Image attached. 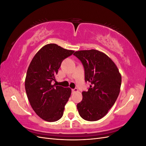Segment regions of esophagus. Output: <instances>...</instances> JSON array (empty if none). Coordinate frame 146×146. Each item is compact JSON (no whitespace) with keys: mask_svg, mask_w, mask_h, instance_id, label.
Returning a JSON list of instances; mask_svg holds the SVG:
<instances>
[{"mask_svg":"<svg viewBox=\"0 0 146 146\" xmlns=\"http://www.w3.org/2000/svg\"><path fill=\"white\" fill-rule=\"evenodd\" d=\"M77 91H78L77 88H74V89L72 90V92H73V93H74V92H77Z\"/></svg>","mask_w":146,"mask_h":146,"instance_id":"1","label":"esophagus"}]
</instances>
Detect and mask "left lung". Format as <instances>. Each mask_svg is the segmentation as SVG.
Instances as JSON below:
<instances>
[{"mask_svg":"<svg viewBox=\"0 0 146 146\" xmlns=\"http://www.w3.org/2000/svg\"><path fill=\"white\" fill-rule=\"evenodd\" d=\"M85 69V82L91 83L83 99L77 105L80 116L86 121H96L107 114L119 96L121 76L116 64L104 53L92 49L74 54Z\"/></svg>","mask_w":146,"mask_h":146,"instance_id":"left-lung-1","label":"left lung"}]
</instances>
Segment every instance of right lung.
Here are the masks:
<instances>
[{
	"mask_svg": "<svg viewBox=\"0 0 146 146\" xmlns=\"http://www.w3.org/2000/svg\"><path fill=\"white\" fill-rule=\"evenodd\" d=\"M55 44L42 47L33 57L25 80L29 102L38 116L47 122L59 120L71 94V89L52 85L62 61L72 55Z\"/></svg>",
	"mask_w": 146,
	"mask_h": 146,
	"instance_id": "1",
	"label": "right lung"
}]
</instances>
